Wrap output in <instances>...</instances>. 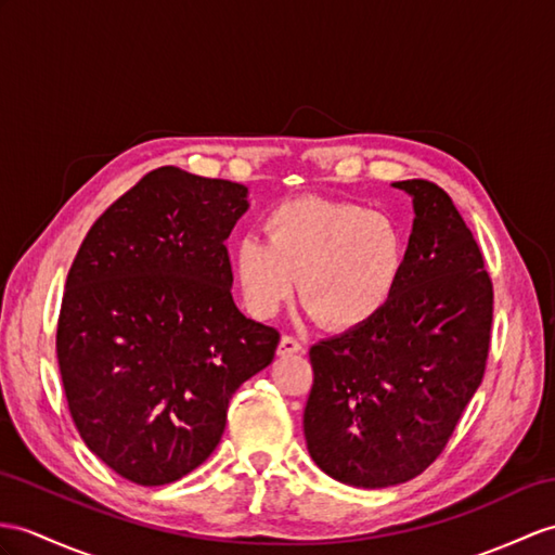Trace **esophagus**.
I'll return each mask as SVG.
<instances>
[{
    "label": "esophagus",
    "mask_w": 555,
    "mask_h": 555,
    "mask_svg": "<svg viewBox=\"0 0 555 555\" xmlns=\"http://www.w3.org/2000/svg\"><path fill=\"white\" fill-rule=\"evenodd\" d=\"M301 350H304L301 341H299V339H294V336H289V334H285V336H282V339H280L278 356L287 358V356H294V353H301Z\"/></svg>",
    "instance_id": "34e87169"
}]
</instances>
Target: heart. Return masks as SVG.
Instances as JSON below:
<instances>
[{
	"mask_svg": "<svg viewBox=\"0 0 555 555\" xmlns=\"http://www.w3.org/2000/svg\"><path fill=\"white\" fill-rule=\"evenodd\" d=\"M263 231L266 237H240L233 249L242 299L256 318L275 315L296 275L306 310L332 330L370 322L400 285L404 237L384 211L296 197L268 211Z\"/></svg>",
	"mask_w": 555,
	"mask_h": 555,
	"instance_id": "b5f03b06",
	"label": "heart"
}]
</instances>
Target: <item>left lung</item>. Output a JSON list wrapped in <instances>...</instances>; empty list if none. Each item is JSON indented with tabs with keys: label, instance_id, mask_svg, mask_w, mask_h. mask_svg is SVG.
<instances>
[{
	"label": "left lung",
	"instance_id": "1",
	"mask_svg": "<svg viewBox=\"0 0 555 555\" xmlns=\"http://www.w3.org/2000/svg\"><path fill=\"white\" fill-rule=\"evenodd\" d=\"M393 185L414 207L393 299L308 353V452L330 478L364 490L408 482L436 462L490 350L492 280L478 242L442 188Z\"/></svg>",
	"mask_w": 555,
	"mask_h": 555
}]
</instances>
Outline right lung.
Returning a JSON list of instances; mask_svg holds the SVG:
<instances>
[{
  "label": "right lung",
  "mask_w": 555,
  "mask_h": 555,
  "mask_svg": "<svg viewBox=\"0 0 555 555\" xmlns=\"http://www.w3.org/2000/svg\"><path fill=\"white\" fill-rule=\"evenodd\" d=\"M247 188L159 167L91 225L67 273L56 356L87 448L145 488L216 450L235 390L280 334L240 313L223 242Z\"/></svg>",
  "instance_id": "right-lung-1"
}]
</instances>
